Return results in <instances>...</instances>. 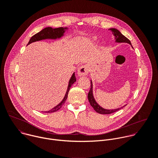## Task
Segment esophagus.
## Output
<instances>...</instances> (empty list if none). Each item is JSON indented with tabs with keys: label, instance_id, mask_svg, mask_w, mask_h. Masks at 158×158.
I'll use <instances>...</instances> for the list:
<instances>
[{
	"label": "esophagus",
	"instance_id": "1",
	"mask_svg": "<svg viewBox=\"0 0 158 158\" xmlns=\"http://www.w3.org/2000/svg\"><path fill=\"white\" fill-rule=\"evenodd\" d=\"M89 67L87 65H83L79 67L77 69V75L79 77L86 76L89 71Z\"/></svg>",
	"mask_w": 158,
	"mask_h": 158
}]
</instances>
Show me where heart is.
<instances>
[{
    "mask_svg": "<svg viewBox=\"0 0 158 158\" xmlns=\"http://www.w3.org/2000/svg\"><path fill=\"white\" fill-rule=\"evenodd\" d=\"M95 40H96V39H95V38H94V39H93V41H95Z\"/></svg>",
    "mask_w": 158,
    "mask_h": 158,
    "instance_id": "heart-1",
    "label": "heart"
}]
</instances>
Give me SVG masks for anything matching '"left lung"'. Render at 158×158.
Masks as SVG:
<instances>
[{"label": "left lung", "instance_id": "obj_1", "mask_svg": "<svg viewBox=\"0 0 158 158\" xmlns=\"http://www.w3.org/2000/svg\"><path fill=\"white\" fill-rule=\"evenodd\" d=\"M109 30H110L112 32V34H113V35L114 36L116 42H118V43H127V44L131 45V47L133 49V47L132 46L131 41L127 37H126L124 35H123L119 31H118V29H116L115 28H110V29H109ZM93 82H92V80H91V89H90V91L88 93L87 98H88V100L90 102V104H91V106L94 108V109L97 112H98V113L101 114H109L113 113V112H115L119 110V109H121L123 107H124V106H126V105H124L123 107H119V108H117V109H106L103 108L102 107L99 106L98 104V102L96 101V100L94 98V95H93Z\"/></svg>", "mask_w": 158, "mask_h": 158}]
</instances>
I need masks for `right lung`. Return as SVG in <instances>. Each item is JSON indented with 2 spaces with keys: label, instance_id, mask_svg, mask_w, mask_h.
<instances>
[{
  "label": "right lung",
  "instance_id": "right-lung-1",
  "mask_svg": "<svg viewBox=\"0 0 158 158\" xmlns=\"http://www.w3.org/2000/svg\"><path fill=\"white\" fill-rule=\"evenodd\" d=\"M67 29H68L67 27H59V28L53 29L51 27H48L44 28V29H42L39 32L34 35L30 39L29 42L27 44V45H29V44H30L32 42L42 40H44V39H60V37L64 36V33L67 30ZM76 81V76H75V73H74L73 74L69 81V84H68V86H67V91H66L65 94L63 99L62 100V101L59 104H57L56 106H55L54 108H52V109H51L49 110H48V111L43 112H46V113H52V112L57 111L62 106V105L65 103V101L67 98V95H68L70 88H71V85Z\"/></svg>",
  "mask_w": 158,
  "mask_h": 158
}]
</instances>
